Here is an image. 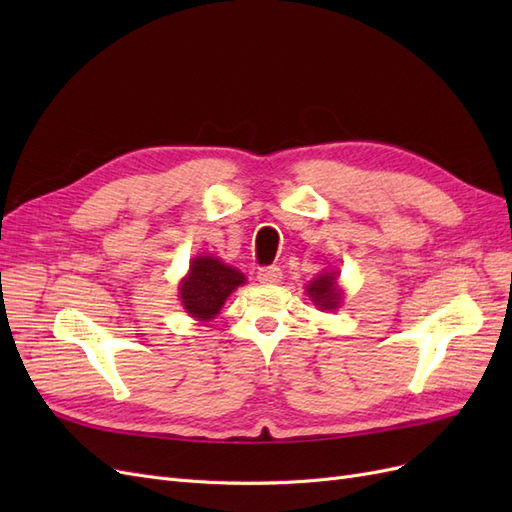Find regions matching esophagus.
<instances>
[{
  "mask_svg": "<svg viewBox=\"0 0 512 512\" xmlns=\"http://www.w3.org/2000/svg\"><path fill=\"white\" fill-rule=\"evenodd\" d=\"M260 284H280L282 282V269L280 267H262L258 271Z\"/></svg>",
  "mask_w": 512,
  "mask_h": 512,
  "instance_id": "obj_1",
  "label": "esophagus"
}]
</instances>
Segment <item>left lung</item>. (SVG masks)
<instances>
[{
	"mask_svg": "<svg viewBox=\"0 0 512 512\" xmlns=\"http://www.w3.org/2000/svg\"><path fill=\"white\" fill-rule=\"evenodd\" d=\"M337 271H322L316 280L309 284L305 290L309 294V299L314 301V305H318L320 309H337L342 305V288L337 284Z\"/></svg>",
	"mask_w": 512,
	"mask_h": 512,
	"instance_id": "1",
	"label": "left lung"
}]
</instances>
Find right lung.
I'll list each match as a JSON object with an SVG mask.
<instances>
[{"label": "right lung", "mask_w": 512, "mask_h": 512, "mask_svg": "<svg viewBox=\"0 0 512 512\" xmlns=\"http://www.w3.org/2000/svg\"><path fill=\"white\" fill-rule=\"evenodd\" d=\"M245 284V275L228 267L215 256H196L190 262V271L179 284V299L192 318L211 320L220 314L224 301L232 290Z\"/></svg>", "instance_id": "add662e5"}]
</instances>
